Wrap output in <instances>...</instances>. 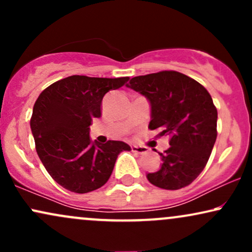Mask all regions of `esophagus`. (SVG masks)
Listing matches in <instances>:
<instances>
[{
	"label": "esophagus",
	"instance_id": "esophagus-1",
	"mask_svg": "<svg viewBox=\"0 0 252 252\" xmlns=\"http://www.w3.org/2000/svg\"><path fill=\"white\" fill-rule=\"evenodd\" d=\"M131 150L132 152L137 153V154H143V153L148 152V148L147 147H142V146H131Z\"/></svg>",
	"mask_w": 252,
	"mask_h": 252
}]
</instances>
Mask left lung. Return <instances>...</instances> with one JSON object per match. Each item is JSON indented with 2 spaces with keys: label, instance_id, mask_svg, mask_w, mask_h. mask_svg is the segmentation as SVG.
<instances>
[{
  "label": "left lung",
  "instance_id": "1",
  "mask_svg": "<svg viewBox=\"0 0 252 252\" xmlns=\"http://www.w3.org/2000/svg\"><path fill=\"white\" fill-rule=\"evenodd\" d=\"M126 86L149 100L148 128L170 137L169 148L158 153L160 169L147 179L163 189L189 186L206 166L217 138L218 114L209 91L176 71L134 77Z\"/></svg>",
  "mask_w": 252,
  "mask_h": 252
}]
</instances>
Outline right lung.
Segmentation results:
<instances>
[{
	"label": "right lung",
	"mask_w": 252,
	"mask_h": 252,
	"mask_svg": "<svg viewBox=\"0 0 252 252\" xmlns=\"http://www.w3.org/2000/svg\"><path fill=\"white\" fill-rule=\"evenodd\" d=\"M129 77L71 76L53 83L37 97L31 118L36 153L54 181L74 193H89L109 180L117 156L131 148L122 141L92 142L90 126L99 118L110 90Z\"/></svg>",
	"instance_id": "1"
}]
</instances>
